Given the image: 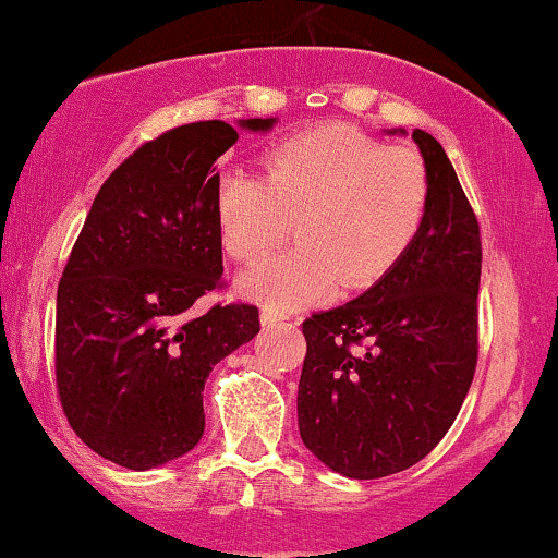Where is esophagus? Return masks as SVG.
Instances as JSON below:
<instances>
[{"label":"esophagus","mask_w":558,"mask_h":558,"mask_svg":"<svg viewBox=\"0 0 558 558\" xmlns=\"http://www.w3.org/2000/svg\"><path fill=\"white\" fill-rule=\"evenodd\" d=\"M259 319H262V327H275V325H280V322H286V314H280V312H275V308H262L259 312Z\"/></svg>","instance_id":"obj_1"}]
</instances>
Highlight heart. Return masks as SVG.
<instances>
[{
	"label": "heart",
	"mask_w": 558,
	"mask_h": 558,
	"mask_svg": "<svg viewBox=\"0 0 558 558\" xmlns=\"http://www.w3.org/2000/svg\"><path fill=\"white\" fill-rule=\"evenodd\" d=\"M265 179L228 169L213 207L223 252L257 265L288 239L299 244L239 280L241 296L275 312L374 286L405 257L426 220L432 184L408 147H385L345 124L291 134L265 153Z\"/></svg>",
	"instance_id": "obj_1"
}]
</instances>
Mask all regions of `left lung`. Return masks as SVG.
Here are the masks:
<instances>
[{
	"instance_id": "1",
	"label": "left lung",
	"mask_w": 558,
	"mask_h": 558,
	"mask_svg": "<svg viewBox=\"0 0 558 558\" xmlns=\"http://www.w3.org/2000/svg\"><path fill=\"white\" fill-rule=\"evenodd\" d=\"M411 137L432 184L418 236L366 293L304 322L299 434L330 471L359 481L424 460L478 361V220L445 147L424 130Z\"/></svg>"
}]
</instances>
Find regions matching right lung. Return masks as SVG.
Masks as SVG:
<instances>
[{
	"mask_svg": "<svg viewBox=\"0 0 558 558\" xmlns=\"http://www.w3.org/2000/svg\"><path fill=\"white\" fill-rule=\"evenodd\" d=\"M278 119H239L270 132ZM231 124L194 122L150 140L104 181L57 291V387L100 458L150 471L205 432L213 366L259 332L250 304H194L220 286L213 192Z\"/></svg>",
	"mask_w": 558,
	"mask_h": 558,
	"instance_id": "add662e5",
	"label": "right lung"
}]
</instances>
